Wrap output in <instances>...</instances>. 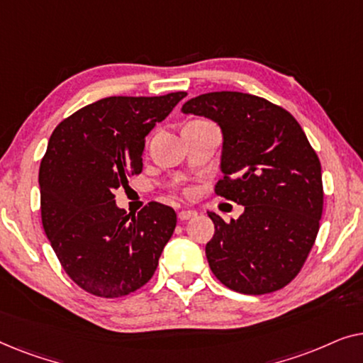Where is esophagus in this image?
<instances>
[{
  "instance_id": "1",
  "label": "esophagus",
  "mask_w": 363,
  "mask_h": 363,
  "mask_svg": "<svg viewBox=\"0 0 363 363\" xmlns=\"http://www.w3.org/2000/svg\"><path fill=\"white\" fill-rule=\"evenodd\" d=\"M196 216V211L195 210H182L178 211V218H180L182 221H186V220H191V218Z\"/></svg>"
}]
</instances>
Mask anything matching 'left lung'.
I'll use <instances>...</instances> for the list:
<instances>
[{"instance_id":"obj_1","label":"left lung","mask_w":363,"mask_h":363,"mask_svg":"<svg viewBox=\"0 0 363 363\" xmlns=\"http://www.w3.org/2000/svg\"><path fill=\"white\" fill-rule=\"evenodd\" d=\"M182 112L220 125L223 178L215 191L245 206L231 223L208 213L213 274L241 294L282 289L304 266L324 206L320 162L304 130L282 107L242 92L201 94Z\"/></svg>"}]
</instances>
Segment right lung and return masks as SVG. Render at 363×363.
Listing matches in <instances>:
<instances>
[{"instance_id":"1","label":"right lung","mask_w":363,"mask_h":363,"mask_svg":"<svg viewBox=\"0 0 363 363\" xmlns=\"http://www.w3.org/2000/svg\"><path fill=\"white\" fill-rule=\"evenodd\" d=\"M185 96L101 99L49 138L39 167L43 228L64 271L89 294L127 296L157 269L175 210L150 201L130 216L113 190L142 172L145 137Z\"/></svg>"}]
</instances>
